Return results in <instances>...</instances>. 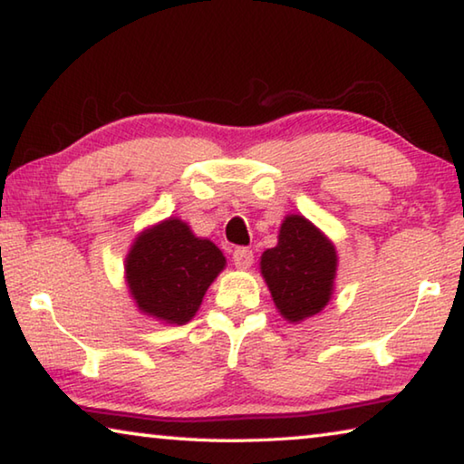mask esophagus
<instances>
[{"label":"esophagus","mask_w":464,"mask_h":464,"mask_svg":"<svg viewBox=\"0 0 464 464\" xmlns=\"http://www.w3.org/2000/svg\"><path fill=\"white\" fill-rule=\"evenodd\" d=\"M233 264L237 266V268H249V266L254 264V251L249 247H237L233 251Z\"/></svg>","instance_id":"esophagus-1"}]
</instances>
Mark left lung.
<instances>
[{"label": "left lung", "mask_w": 464, "mask_h": 464, "mask_svg": "<svg viewBox=\"0 0 464 464\" xmlns=\"http://www.w3.org/2000/svg\"><path fill=\"white\" fill-rule=\"evenodd\" d=\"M335 262L334 246L307 218L286 217L278 246L262 256L266 285L285 319L301 321L325 307L332 296Z\"/></svg>", "instance_id": "1"}]
</instances>
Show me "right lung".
<instances>
[{
	"mask_svg": "<svg viewBox=\"0 0 464 464\" xmlns=\"http://www.w3.org/2000/svg\"><path fill=\"white\" fill-rule=\"evenodd\" d=\"M223 266L215 243L194 237L186 223L169 218L135 241L127 257V280L140 311L184 325Z\"/></svg>",
	"mask_w": 464,
	"mask_h": 464,
	"instance_id": "add662e5",
	"label": "right lung"
}]
</instances>
